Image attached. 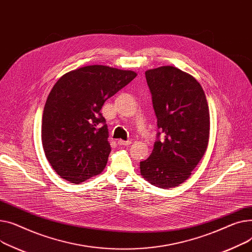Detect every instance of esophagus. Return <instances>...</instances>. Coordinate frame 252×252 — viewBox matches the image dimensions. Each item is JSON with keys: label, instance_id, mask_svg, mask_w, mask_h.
<instances>
[{"label": "esophagus", "instance_id": "1", "mask_svg": "<svg viewBox=\"0 0 252 252\" xmlns=\"http://www.w3.org/2000/svg\"><path fill=\"white\" fill-rule=\"evenodd\" d=\"M132 143V141L131 140H122V139H119L118 140V144L119 145H130Z\"/></svg>", "mask_w": 252, "mask_h": 252}]
</instances>
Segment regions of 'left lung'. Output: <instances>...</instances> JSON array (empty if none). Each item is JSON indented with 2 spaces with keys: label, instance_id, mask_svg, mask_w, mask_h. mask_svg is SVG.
I'll return each mask as SVG.
<instances>
[{
  "label": "left lung",
  "instance_id": "1",
  "mask_svg": "<svg viewBox=\"0 0 252 252\" xmlns=\"http://www.w3.org/2000/svg\"><path fill=\"white\" fill-rule=\"evenodd\" d=\"M145 78L159 131L140 173L152 185L173 188L189 178L208 147V101L197 80L176 67L149 70Z\"/></svg>",
  "mask_w": 252,
  "mask_h": 252
}]
</instances>
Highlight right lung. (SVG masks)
Segmentation results:
<instances>
[{"label":"right lung","instance_id":"add662e5","mask_svg":"<svg viewBox=\"0 0 252 252\" xmlns=\"http://www.w3.org/2000/svg\"><path fill=\"white\" fill-rule=\"evenodd\" d=\"M135 77L133 71L93 65L65 74L53 86L43 109L41 141L61 178L79 184L106 167L111 146L100 109Z\"/></svg>","mask_w":252,"mask_h":252}]
</instances>
